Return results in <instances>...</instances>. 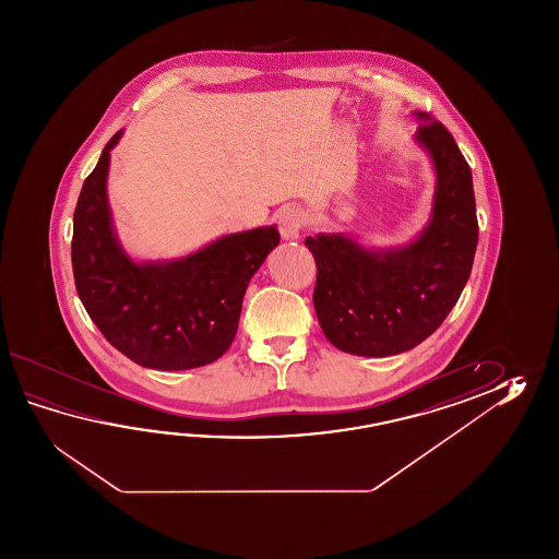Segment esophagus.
I'll use <instances>...</instances> for the list:
<instances>
[{"label":"esophagus","instance_id":"esophagus-1","mask_svg":"<svg viewBox=\"0 0 559 559\" xmlns=\"http://www.w3.org/2000/svg\"><path fill=\"white\" fill-rule=\"evenodd\" d=\"M277 224H280V234L287 241H296L304 227V212L296 205H284L277 214Z\"/></svg>","mask_w":559,"mask_h":559}]
</instances>
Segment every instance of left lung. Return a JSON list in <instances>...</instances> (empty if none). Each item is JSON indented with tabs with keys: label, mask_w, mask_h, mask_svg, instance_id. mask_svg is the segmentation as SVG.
Masks as SVG:
<instances>
[{
	"label": "left lung",
	"mask_w": 559,
	"mask_h": 559,
	"mask_svg": "<svg viewBox=\"0 0 559 559\" xmlns=\"http://www.w3.org/2000/svg\"><path fill=\"white\" fill-rule=\"evenodd\" d=\"M414 142L429 155L431 214L416 238L369 248L344 231L316 234L313 306L321 332L345 354L397 356L436 332L464 292L477 248L474 181L452 133L424 111Z\"/></svg>",
	"instance_id": "left-lung-1"
}]
</instances>
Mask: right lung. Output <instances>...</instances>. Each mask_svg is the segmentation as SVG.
I'll use <instances>...</instances> for the list:
<instances>
[{
    "label": "right lung",
    "instance_id": "add662e5",
    "mask_svg": "<svg viewBox=\"0 0 559 559\" xmlns=\"http://www.w3.org/2000/svg\"><path fill=\"white\" fill-rule=\"evenodd\" d=\"M121 135L104 147L75 205L78 296L107 342L142 368H202L234 342L246 289L280 243V231L272 224L226 234L179 258H131L107 200L109 159Z\"/></svg>",
    "mask_w": 559,
    "mask_h": 559
}]
</instances>
